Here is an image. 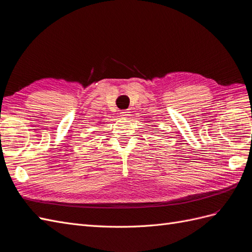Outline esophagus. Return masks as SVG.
<instances>
[{"mask_svg":"<svg viewBox=\"0 0 252 252\" xmlns=\"http://www.w3.org/2000/svg\"><path fill=\"white\" fill-rule=\"evenodd\" d=\"M120 114H121V116H122L123 119L128 118V116L130 115V111H129V110H123V111Z\"/></svg>","mask_w":252,"mask_h":252,"instance_id":"esophagus-1","label":"esophagus"}]
</instances>
